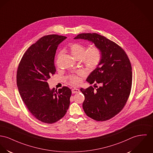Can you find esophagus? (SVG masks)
<instances>
[{"label":"esophagus","mask_w":153,"mask_h":153,"mask_svg":"<svg viewBox=\"0 0 153 153\" xmlns=\"http://www.w3.org/2000/svg\"><path fill=\"white\" fill-rule=\"evenodd\" d=\"M71 92L73 94H76V93H79L80 92V90L78 88H73L71 90Z\"/></svg>","instance_id":"1"}]
</instances>
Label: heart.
<instances>
[{
  "label": "heart",
  "instance_id": "1",
  "mask_svg": "<svg viewBox=\"0 0 153 153\" xmlns=\"http://www.w3.org/2000/svg\"><path fill=\"white\" fill-rule=\"evenodd\" d=\"M70 50L74 58L80 59L82 58V62L84 66L89 70L95 69L101 59V52L98 48H91L87 51V47L85 45L79 43H75L70 47ZM82 74L81 72H79L77 74L71 75L69 77V82L72 85L79 84L81 82L79 76Z\"/></svg>",
  "mask_w": 153,
  "mask_h": 153
}]
</instances>
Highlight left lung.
Returning a JSON list of instances; mask_svg holds the SVG:
<instances>
[{"instance_id":"obj_1","label":"left lung","mask_w":153,"mask_h":153,"mask_svg":"<svg viewBox=\"0 0 153 153\" xmlns=\"http://www.w3.org/2000/svg\"><path fill=\"white\" fill-rule=\"evenodd\" d=\"M74 39L88 40L101 52L100 63L86 80L100 85L80 89L85 97L83 109L97 121L113 118L125 106L131 91L132 71L128 56L118 44L97 33H82Z\"/></svg>"}]
</instances>
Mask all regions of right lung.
Returning <instances> with one entry per match:
<instances>
[{
	"mask_svg": "<svg viewBox=\"0 0 153 153\" xmlns=\"http://www.w3.org/2000/svg\"><path fill=\"white\" fill-rule=\"evenodd\" d=\"M66 38L56 34L41 38L24 53L17 71V85L24 103L35 118L44 123L58 121L70 105L69 87L51 90L47 82L56 72L57 48Z\"/></svg>",
	"mask_w": 153,
	"mask_h": 153,
	"instance_id": "add662e5",
	"label": "right lung"
}]
</instances>
